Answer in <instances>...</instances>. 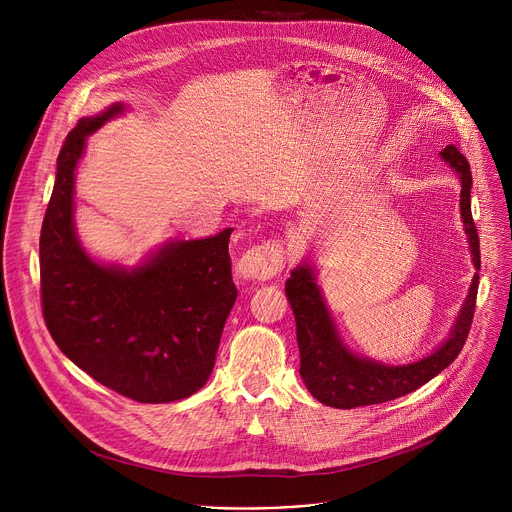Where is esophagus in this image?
<instances>
[{"label": "esophagus", "instance_id": "1", "mask_svg": "<svg viewBox=\"0 0 512 512\" xmlns=\"http://www.w3.org/2000/svg\"><path fill=\"white\" fill-rule=\"evenodd\" d=\"M284 259V245L280 241H265L241 255L237 271L243 280L265 282L282 271Z\"/></svg>", "mask_w": 512, "mask_h": 512}]
</instances>
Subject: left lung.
Here are the masks:
<instances>
[{
	"label": "left lung",
	"instance_id": "8db88e82",
	"mask_svg": "<svg viewBox=\"0 0 512 512\" xmlns=\"http://www.w3.org/2000/svg\"><path fill=\"white\" fill-rule=\"evenodd\" d=\"M439 157L457 173L461 183L459 212L463 230L468 235L472 263L476 267L470 292L461 304L447 339L427 357L406 363L388 365L376 359L353 353L341 339L331 310L316 282V271L304 259L292 269L286 282V296L296 318V339L300 349V376L308 392L322 404L333 408H355L380 404L414 390L433 380L459 355L468 339L474 318L478 284H480V241L472 218V171L468 159L455 145H447Z\"/></svg>",
	"mask_w": 512,
	"mask_h": 512
}]
</instances>
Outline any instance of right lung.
Listing matches in <instances>:
<instances>
[{"mask_svg": "<svg viewBox=\"0 0 512 512\" xmlns=\"http://www.w3.org/2000/svg\"><path fill=\"white\" fill-rule=\"evenodd\" d=\"M126 112L116 102L67 134L40 230L42 314L59 349L96 382L136 402L196 394L210 378L224 322L237 300L232 228L167 241L126 267L91 257L75 228V171L85 141Z\"/></svg>", "mask_w": 512, "mask_h": 512, "instance_id": "right-lung-1", "label": "right lung"}]
</instances>
